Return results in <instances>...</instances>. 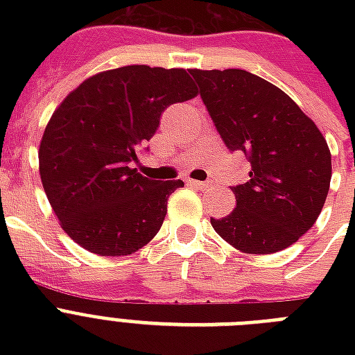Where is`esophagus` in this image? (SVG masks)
Listing matches in <instances>:
<instances>
[{
	"label": "esophagus",
	"mask_w": 355,
	"mask_h": 355,
	"mask_svg": "<svg viewBox=\"0 0 355 355\" xmlns=\"http://www.w3.org/2000/svg\"><path fill=\"white\" fill-rule=\"evenodd\" d=\"M188 184L189 186H193V188H199V189H206V188H210L211 182H202V180H193V178H188Z\"/></svg>",
	"instance_id": "1"
}]
</instances>
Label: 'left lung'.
Masks as SVG:
<instances>
[{
  "label": "left lung",
  "instance_id": "left-lung-1",
  "mask_svg": "<svg viewBox=\"0 0 355 355\" xmlns=\"http://www.w3.org/2000/svg\"><path fill=\"white\" fill-rule=\"evenodd\" d=\"M223 141L250 162L232 188V214L210 223L245 254L284 250L313 227L331 180V155L311 118L278 86L245 69H189Z\"/></svg>",
  "mask_w": 355,
  "mask_h": 355
}]
</instances>
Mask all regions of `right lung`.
<instances>
[{"label":"right lung","mask_w":355,"mask_h":355,"mask_svg":"<svg viewBox=\"0 0 355 355\" xmlns=\"http://www.w3.org/2000/svg\"><path fill=\"white\" fill-rule=\"evenodd\" d=\"M199 94L182 68L132 64L83 80L47 121L38 167L58 223L99 256H128L158 234L182 180H149L132 162L173 103Z\"/></svg>","instance_id":"1"}]
</instances>
